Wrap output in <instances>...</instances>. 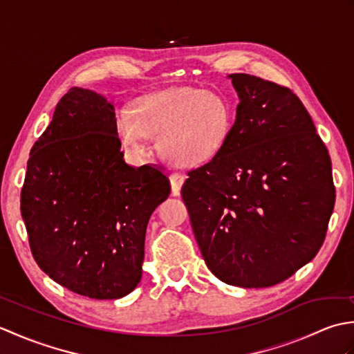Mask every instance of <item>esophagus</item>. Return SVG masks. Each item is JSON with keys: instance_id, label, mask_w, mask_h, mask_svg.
Segmentation results:
<instances>
[{"instance_id": "obj_1", "label": "esophagus", "mask_w": 354, "mask_h": 354, "mask_svg": "<svg viewBox=\"0 0 354 354\" xmlns=\"http://www.w3.org/2000/svg\"><path fill=\"white\" fill-rule=\"evenodd\" d=\"M185 181V176L181 175V173H171L170 175V184H171V193L173 196H178L181 193V187Z\"/></svg>"}]
</instances>
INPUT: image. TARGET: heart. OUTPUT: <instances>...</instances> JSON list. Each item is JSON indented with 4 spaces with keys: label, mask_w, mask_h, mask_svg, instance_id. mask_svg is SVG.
Wrapping results in <instances>:
<instances>
[{
    "label": "heart",
    "mask_w": 354,
    "mask_h": 354,
    "mask_svg": "<svg viewBox=\"0 0 354 354\" xmlns=\"http://www.w3.org/2000/svg\"><path fill=\"white\" fill-rule=\"evenodd\" d=\"M115 129L132 155L145 153L147 137H156V150L165 161L193 167L222 152L231 131V111L219 94L175 86L132 100Z\"/></svg>",
    "instance_id": "obj_1"
}]
</instances>
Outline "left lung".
I'll list each match as a JSON object with an SVG mask.
<instances>
[{
  "label": "left lung",
  "instance_id": "8db88e82",
  "mask_svg": "<svg viewBox=\"0 0 354 354\" xmlns=\"http://www.w3.org/2000/svg\"><path fill=\"white\" fill-rule=\"evenodd\" d=\"M239 95L222 152L189 171L183 199L208 269L227 284L268 288L309 263L335 207L332 162L290 89L230 74Z\"/></svg>",
  "mask_w": 354,
  "mask_h": 354
}]
</instances>
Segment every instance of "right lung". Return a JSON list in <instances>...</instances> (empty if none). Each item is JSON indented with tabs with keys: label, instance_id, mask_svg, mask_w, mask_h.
I'll list each match as a JSON object with an SVG mask.
<instances>
[{
	"label": "right lung",
	"instance_id": "obj_1",
	"mask_svg": "<svg viewBox=\"0 0 354 354\" xmlns=\"http://www.w3.org/2000/svg\"><path fill=\"white\" fill-rule=\"evenodd\" d=\"M111 102L71 88L35 142L21 190L32 254L64 288L117 299L141 280L150 216L170 194L155 165L123 158Z\"/></svg>",
	"mask_w": 354,
	"mask_h": 354
}]
</instances>
